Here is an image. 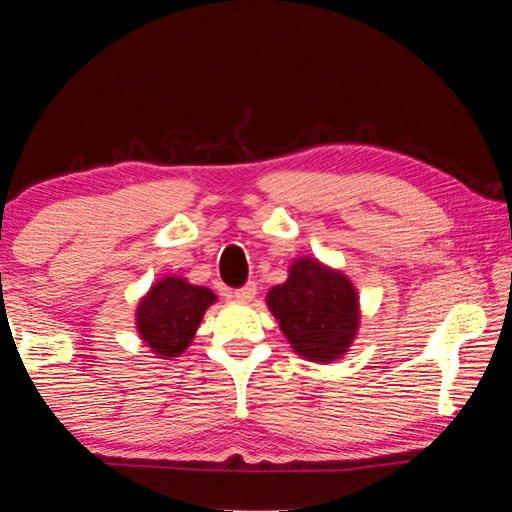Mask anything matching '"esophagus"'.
Listing matches in <instances>:
<instances>
[{"label": "esophagus", "instance_id": "esophagus-1", "mask_svg": "<svg viewBox=\"0 0 512 512\" xmlns=\"http://www.w3.org/2000/svg\"><path fill=\"white\" fill-rule=\"evenodd\" d=\"M255 293H257V284H255V282H246L244 287L235 289V298H237L239 302H250V300L255 298Z\"/></svg>", "mask_w": 512, "mask_h": 512}]
</instances>
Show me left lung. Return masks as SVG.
Listing matches in <instances>:
<instances>
[{"label":"left lung","mask_w":512,"mask_h":512,"mask_svg":"<svg viewBox=\"0 0 512 512\" xmlns=\"http://www.w3.org/2000/svg\"><path fill=\"white\" fill-rule=\"evenodd\" d=\"M266 300L291 348L309 361L339 359L357 334L354 287L348 277L316 259H298L289 280L268 291Z\"/></svg>","instance_id":"obj_1"}]
</instances>
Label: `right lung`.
I'll list each match as a JSON object with an SVG mask.
<instances>
[{
	"instance_id": "1",
	"label": "right lung",
	"mask_w": 512,
	"mask_h": 512,
	"mask_svg": "<svg viewBox=\"0 0 512 512\" xmlns=\"http://www.w3.org/2000/svg\"><path fill=\"white\" fill-rule=\"evenodd\" d=\"M216 300L205 287H194L183 277H164L137 307V329L153 352L178 357L192 343L205 309Z\"/></svg>"
}]
</instances>
